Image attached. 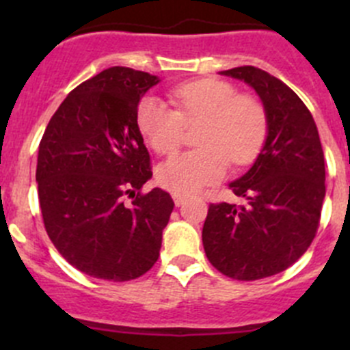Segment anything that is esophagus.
I'll use <instances>...</instances> for the list:
<instances>
[{
    "label": "esophagus",
    "mask_w": 350,
    "mask_h": 350,
    "mask_svg": "<svg viewBox=\"0 0 350 350\" xmlns=\"http://www.w3.org/2000/svg\"><path fill=\"white\" fill-rule=\"evenodd\" d=\"M172 200H174L176 206H181V204H185L186 201H188V196L179 195V193H174V195H172Z\"/></svg>",
    "instance_id": "1"
}]
</instances>
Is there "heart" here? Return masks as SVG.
<instances>
[{"label": "heart", "mask_w": 350, "mask_h": 350, "mask_svg": "<svg viewBox=\"0 0 350 350\" xmlns=\"http://www.w3.org/2000/svg\"><path fill=\"white\" fill-rule=\"evenodd\" d=\"M176 109L155 96L137 108L140 133L157 154H171L185 139V123L201 120L196 130L200 147L171 157L157 169V183L169 191L191 195L220 181L235 165L252 162L267 133L264 107L249 94H237L221 79L183 83L171 91Z\"/></svg>", "instance_id": "1"}]
</instances>
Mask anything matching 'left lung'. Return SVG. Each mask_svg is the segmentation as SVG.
<instances>
[{
    "label": "left lung",
    "mask_w": 350,
    "mask_h": 350,
    "mask_svg": "<svg viewBox=\"0 0 350 350\" xmlns=\"http://www.w3.org/2000/svg\"><path fill=\"white\" fill-rule=\"evenodd\" d=\"M220 74L259 94L267 135L252 167L228 185L247 204L211 203L201 237L211 266L234 280L256 281L288 269L315 239L325 161L312 113L283 81L254 66Z\"/></svg>",
    "instance_id": "obj_1"
}]
</instances>
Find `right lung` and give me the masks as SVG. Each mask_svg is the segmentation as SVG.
<instances>
[{
	"instance_id": "add662e5",
	"label": "right lung",
	"mask_w": 350,
	"mask_h": 350,
	"mask_svg": "<svg viewBox=\"0 0 350 350\" xmlns=\"http://www.w3.org/2000/svg\"><path fill=\"white\" fill-rule=\"evenodd\" d=\"M159 77L109 67L70 91L40 140L38 201L49 239L88 276L130 281L159 257L162 230L174 208L152 178L137 125L140 98Z\"/></svg>"
}]
</instances>
